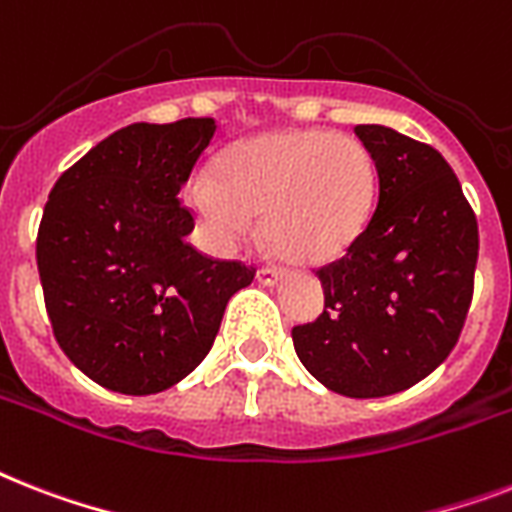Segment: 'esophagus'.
I'll use <instances>...</instances> for the list:
<instances>
[{
  "label": "esophagus",
  "mask_w": 512,
  "mask_h": 512,
  "mask_svg": "<svg viewBox=\"0 0 512 512\" xmlns=\"http://www.w3.org/2000/svg\"><path fill=\"white\" fill-rule=\"evenodd\" d=\"M281 278H284V273H281L278 268H260V270H257V281H260V284H265V286L278 284Z\"/></svg>",
  "instance_id": "1"
}]
</instances>
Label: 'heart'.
<instances>
[{"label":"heart","mask_w":512,"mask_h":512,"mask_svg":"<svg viewBox=\"0 0 512 512\" xmlns=\"http://www.w3.org/2000/svg\"><path fill=\"white\" fill-rule=\"evenodd\" d=\"M197 176L186 199L218 247H236L260 215L273 252L292 263H328L363 236L376 207L371 149L323 128L268 131L234 141Z\"/></svg>","instance_id":"b5f03b06"}]
</instances>
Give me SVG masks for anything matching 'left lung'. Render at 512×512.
<instances>
[{"label": "left lung", "mask_w": 512, "mask_h": 512, "mask_svg": "<svg viewBox=\"0 0 512 512\" xmlns=\"http://www.w3.org/2000/svg\"><path fill=\"white\" fill-rule=\"evenodd\" d=\"M355 134L376 160V213L342 260L318 270L323 313L292 339L326 389L371 400L418 384L458 344L479 226L434 147L386 126Z\"/></svg>", "instance_id": "8db88e82"}]
</instances>
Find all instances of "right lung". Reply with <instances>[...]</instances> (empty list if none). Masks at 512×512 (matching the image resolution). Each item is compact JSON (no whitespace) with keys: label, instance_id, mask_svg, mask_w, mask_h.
I'll return each mask as SVG.
<instances>
[{"label":"right lung","instance_id":"1","mask_svg":"<svg viewBox=\"0 0 512 512\" xmlns=\"http://www.w3.org/2000/svg\"><path fill=\"white\" fill-rule=\"evenodd\" d=\"M213 118L131 123L57 178L36 239L44 305L62 352L120 394H157L215 342L228 299L255 270L186 242L178 191L215 136Z\"/></svg>","mask_w":512,"mask_h":512}]
</instances>
